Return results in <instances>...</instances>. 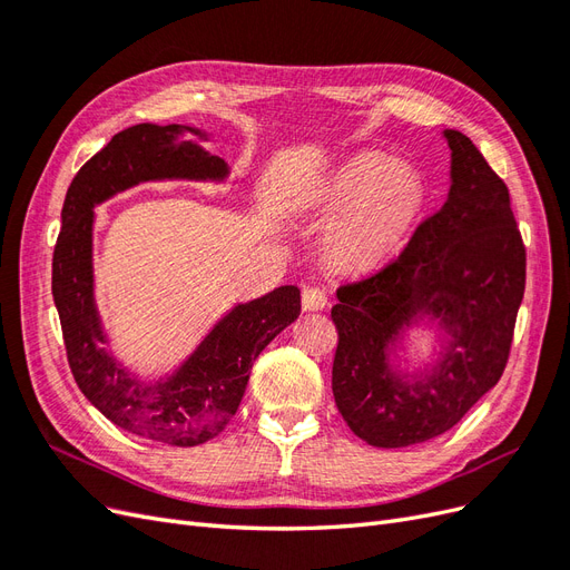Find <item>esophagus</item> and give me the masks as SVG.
Returning <instances> with one entry per match:
<instances>
[{
    "mask_svg": "<svg viewBox=\"0 0 570 570\" xmlns=\"http://www.w3.org/2000/svg\"><path fill=\"white\" fill-rule=\"evenodd\" d=\"M327 304V292L318 285H306L302 289V306L304 312H321Z\"/></svg>",
    "mask_w": 570,
    "mask_h": 570,
    "instance_id": "1",
    "label": "esophagus"
}]
</instances>
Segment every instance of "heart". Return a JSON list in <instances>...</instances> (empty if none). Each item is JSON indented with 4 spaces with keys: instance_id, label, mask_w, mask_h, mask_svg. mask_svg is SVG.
<instances>
[{
    "instance_id": "heart-1",
    "label": "heart",
    "mask_w": 570,
    "mask_h": 570,
    "mask_svg": "<svg viewBox=\"0 0 570 570\" xmlns=\"http://www.w3.org/2000/svg\"><path fill=\"white\" fill-rule=\"evenodd\" d=\"M314 204L323 212L340 209L325 237L335 262L368 271L404 243L423 212L425 183L411 164L364 151L314 189Z\"/></svg>"
}]
</instances>
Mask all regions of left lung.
<instances>
[{"label": "left lung", "mask_w": 570, "mask_h": 570, "mask_svg": "<svg viewBox=\"0 0 570 570\" xmlns=\"http://www.w3.org/2000/svg\"><path fill=\"white\" fill-rule=\"evenodd\" d=\"M452 185L404 252L371 278L337 289L333 323L335 404L352 433L396 450L454 428L502 377L525 292V247L504 180L459 130ZM419 317L445 331L441 361L409 376L389 364Z\"/></svg>", "instance_id": "1"}]
</instances>
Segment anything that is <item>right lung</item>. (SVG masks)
I'll use <instances>...</instances> for the list:
<instances>
[{
  "mask_svg": "<svg viewBox=\"0 0 570 570\" xmlns=\"http://www.w3.org/2000/svg\"><path fill=\"white\" fill-rule=\"evenodd\" d=\"M187 135L206 140L202 130L178 124H140L114 135L68 187L51 258V295L80 392L114 425L174 446L202 444L228 425L243 402L254 358L302 312L295 285L237 304L174 375L157 383L140 381L107 350L95 306V206L149 180H226L228 164Z\"/></svg>",
  "mask_w": 570,
  "mask_h": 570,
  "instance_id": "1",
  "label": "right lung"
}]
</instances>
